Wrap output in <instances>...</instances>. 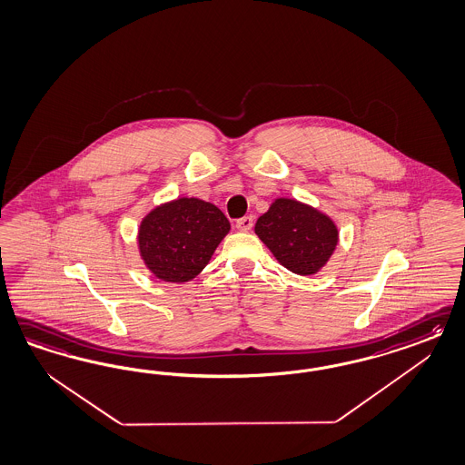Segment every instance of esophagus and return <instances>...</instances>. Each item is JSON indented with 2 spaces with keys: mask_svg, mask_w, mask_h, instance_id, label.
Returning a JSON list of instances; mask_svg holds the SVG:
<instances>
[{
  "mask_svg": "<svg viewBox=\"0 0 465 465\" xmlns=\"http://www.w3.org/2000/svg\"><path fill=\"white\" fill-rule=\"evenodd\" d=\"M236 227H238V231H242V232L252 231V227H253V217H252V215L241 217V219L236 221Z\"/></svg>",
  "mask_w": 465,
  "mask_h": 465,
  "instance_id": "34e87169",
  "label": "esophagus"
}]
</instances>
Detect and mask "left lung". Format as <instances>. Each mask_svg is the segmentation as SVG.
I'll return each mask as SVG.
<instances>
[{"label":"left lung","mask_w":465,"mask_h":465,"mask_svg":"<svg viewBox=\"0 0 465 465\" xmlns=\"http://www.w3.org/2000/svg\"><path fill=\"white\" fill-rule=\"evenodd\" d=\"M255 232L279 263L298 275L323 269L339 242L329 215L292 198H277L258 217Z\"/></svg>","instance_id":"1"}]
</instances>
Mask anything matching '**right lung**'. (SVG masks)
Listing matches in <instances>:
<instances>
[{
	"instance_id": "right-lung-1",
	"label": "right lung",
	"mask_w": 465,
	"mask_h": 465,
	"mask_svg": "<svg viewBox=\"0 0 465 465\" xmlns=\"http://www.w3.org/2000/svg\"><path fill=\"white\" fill-rule=\"evenodd\" d=\"M231 224L213 203L178 198L143 217L138 250L147 269L164 282H188L205 269Z\"/></svg>"
}]
</instances>
